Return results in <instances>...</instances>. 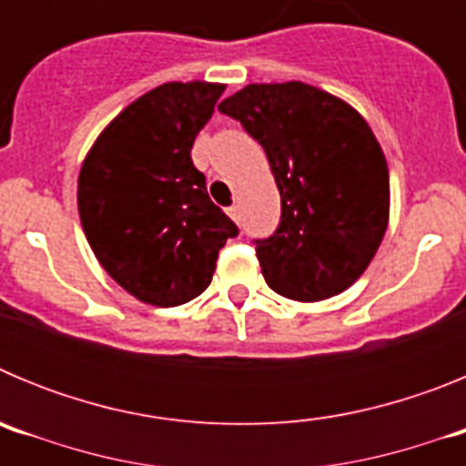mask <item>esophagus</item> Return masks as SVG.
Instances as JSON below:
<instances>
[{"mask_svg": "<svg viewBox=\"0 0 466 466\" xmlns=\"http://www.w3.org/2000/svg\"><path fill=\"white\" fill-rule=\"evenodd\" d=\"M228 217L233 221H236V224H240V208H238V205H233V208H228Z\"/></svg>", "mask_w": 466, "mask_h": 466, "instance_id": "esophagus-1", "label": "esophagus"}]
</instances>
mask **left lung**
<instances>
[{
	"label": "left lung",
	"mask_w": 466,
	"mask_h": 466,
	"mask_svg": "<svg viewBox=\"0 0 466 466\" xmlns=\"http://www.w3.org/2000/svg\"><path fill=\"white\" fill-rule=\"evenodd\" d=\"M268 156L282 198L275 236L257 240L270 289L300 303L361 278L390 221V172L355 106L303 81L249 84L219 105Z\"/></svg>",
	"instance_id": "1"
}]
</instances>
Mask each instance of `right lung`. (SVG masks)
<instances>
[{"label":"right lung","mask_w":466,"mask_h":466,"mask_svg":"<svg viewBox=\"0 0 466 466\" xmlns=\"http://www.w3.org/2000/svg\"><path fill=\"white\" fill-rule=\"evenodd\" d=\"M226 86L170 81L97 135L76 205L102 268L142 303L175 308L203 294L238 226L209 200L191 147Z\"/></svg>","instance_id":"right-lung-1"}]
</instances>
